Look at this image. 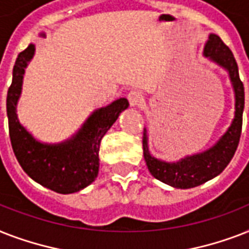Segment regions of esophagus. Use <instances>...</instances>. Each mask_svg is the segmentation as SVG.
I'll return each instance as SVG.
<instances>
[{"label":"esophagus","mask_w":249,"mask_h":249,"mask_svg":"<svg viewBox=\"0 0 249 249\" xmlns=\"http://www.w3.org/2000/svg\"><path fill=\"white\" fill-rule=\"evenodd\" d=\"M128 101L132 107H136V106H140L141 103H142L143 97H142V94H141L138 90H132V91L128 94Z\"/></svg>","instance_id":"esophagus-1"}]
</instances>
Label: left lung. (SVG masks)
<instances>
[{
	"instance_id": "1",
	"label": "left lung",
	"mask_w": 249,
	"mask_h": 249,
	"mask_svg": "<svg viewBox=\"0 0 249 249\" xmlns=\"http://www.w3.org/2000/svg\"><path fill=\"white\" fill-rule=\"evenodd\" d=\"M205 56L225 67L230 73L235 90V117L225 136L211 150L182 159L178 163L160 161L150 155L147 147V134L143 130L142 144L143 156L150 173L159 181L177 189H191L212 179L228 166L239 144L243 124L244 86L239 77L238 64L228 45L217 35H211L204 48Z\"/></svg>"
}]
</instances>
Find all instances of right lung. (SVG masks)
Wrapping results in <instances>:
<instances>
[{
  "mask_svg": "<svg viewBox=\"0 0 249 249\" xmlns=\"http://www.w3.org/2000/svg\"><path fill=\"white\" fill-rule=\"evenodd\" d=\"M35 53V45L19 53L13 70V81L7 90L6 109L13 151L25 173L40 185L59 194L83 190L97 178L99 170V144L129 102L120 98L95 111L72 140L60 144H42L25 130L17 117V102L23 83L24 68Z\"/></svg>",
  "mask_w": 249,
  "mask_h": 249,
  "instance_id": "add662e5",
  "label": "right lung"
}]
</instances>
